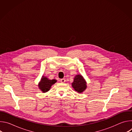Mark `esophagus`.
<instances>
[{
    "instance_id": "esophagus-1",
    "label": "esophagus",
    "mask_w": 132,
    "mask_h": 132,
    "mask_svg": "<svg viewBox=\"0 0 132 132\" xmlns=\"http://www.w3.org/2000/svg\"><path fill=\"white\" fill-rule=\"evenodd\" d=\"M65 79H64V78H63V79H61L60 80V81L62 82V83H64L65 82Z\"/></svg>"
}]
</instances>
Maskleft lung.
Instances as JSON below:
<instances>
[{
  "instance_id": "left-lung-1",
  "label": "left lung",
  "mask_w": 132,
  "mask_h": 132,
  "mask_svg": "<svg viewBox=\"0 0 132 132\" xmlns=\"http://www.w3.org/2000/svg\"><path fill=\"white\" fill-rule=\"evenodd\" d=\"M71 86L75 91L79 93L83 92L87 87L86 80L80 74L76 75L75 76L73 81L71 84Z\"/></svg>"
}]
</instances>
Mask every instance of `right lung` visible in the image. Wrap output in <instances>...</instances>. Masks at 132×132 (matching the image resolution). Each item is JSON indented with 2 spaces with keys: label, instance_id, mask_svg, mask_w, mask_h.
<instances>
[{
  "label": "right lung",
  "instance_id": "obj_1",
  "mask_svg": "<svg viewBox=\"0 0 132 132\" xmlns=\"http://www.w3.org/2000/svg\"><path fill=\"white\" fill-rule=\"evenodd\" d=\"M56 82H57V80L55 79L51 80L46 77L42 76L41 80L38 84V87L39 89L43 93L47 92L50 90L52 86Z\"/></svg>",
  "mask_w": 132,
  "mask_h": 132
}]
</instances>
